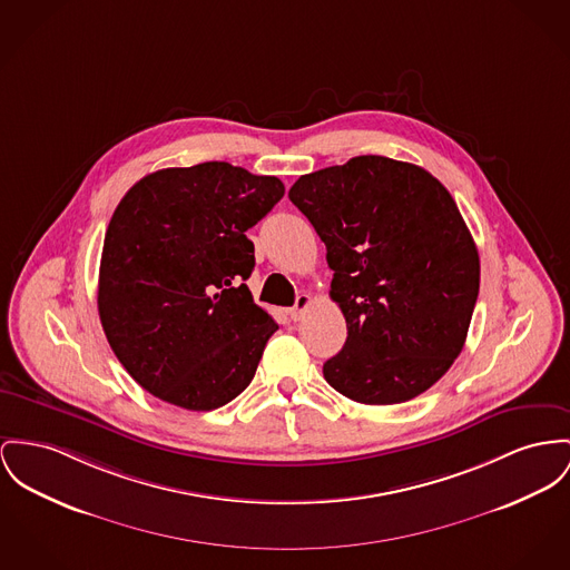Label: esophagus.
Segmentation results:
<instances>
[{"label":"esophagus","mask_w":570,"mask_h":570,"mask_svg":"<svg viewBox=\"0 0 570 570\" xmlns=\"http://www.w3.org/2000/svg\"><path fill=\"white\" fill-rule=\"evenodd\" d=\"M308 304H311V298H308L306 294H301V296L296 298V304H294V306L287 311V313H289V317H292L294 322H298V320L303 317L304 311L308 308Z\"/></svg>","instance_id":"1"}]
</instances>
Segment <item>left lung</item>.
<instances>
[{
    "label": "left lung",
    "mask_w": 570,
    "mask_h": 570,
    "mask_svg": "<svg viewBox=\"0 0 570 570\" xmlns=\"http://www.w3.org/2000/svg\"><path fill=\"white\" fill-rule=\"evenodd\" d=\"M326 244L347 340L324 379L361 404L417 397L458 358L480 292V257L452 194L382 155L303 175L289 190Z\"/></svg>",
    "instance_id": "left-lung-1"
}]
</instances>
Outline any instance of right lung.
<instances>
[{
  "instance_id": "right-lung-1",
  "label": "right lung",
  "mask_w": 570,
  "mask_h": 570,
  "mask_svg": "<svg viewBox=\"0 0 570 570\" xmlns=\"http://www.w3.org/2000/svg\"><path fill=\"white\" fill-rule=\"evenodd\" d=\"M276 177L227 161L164 168L122 196L106 230L99 317L116 358L145 391L214 411L255 376L278 324L246 278V230L283 198Z\"/></svg>"
}]
</instances>
